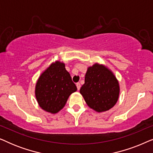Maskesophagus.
Returning <instances> with one entry per match:
<instances>
[{
  "label": "esophagus",
  "instance_id": "esophagus-1",
  "mask_svg": "<svg viewBox=\"0 0 153 153\" xmlns=\"http://www.w3.org/2000/svg\"><path fill=\"white\" fill-rule=\"evenodd\" d=\"M76 85V87H77V90L79 91V90H80V88H81V84L79 83H77Z\"/></svg>",
  "mask_w": 153,
  "mask_h": 153
}]
</instances>
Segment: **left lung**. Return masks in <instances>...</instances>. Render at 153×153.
Listing matches in <instances>:
<instances>
[{"label":"left lung","mask_w":153,"mask_h":153,"mask_svg":"<svg viewBox=\"0 0 153 153\" xmlns=\"http://www.w3.org/2000/svg\"><path fill=\"white\" fill-rule=\"evenodd\" d=\"M119 93L118 81L106 67L95 63L88 68L80 93L90 108L97 112L109 110L118 101Z\"/></svg>","instance_id":"1"}]
</instances>
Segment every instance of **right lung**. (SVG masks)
Listing matches in <instances>:
<instances>
[{"mask_svg":"<svg viewBox=\"0 0 153 153\" xmlns=\"http://www.w3.org/2000/svg\"><path fill=\"white\" fill-rule=\"evenodd\" d=\"M76 90L65 64L56 61L39 77L35 85V97L43 110L56 114L64 107L69 96Z\"/></svg>","mask_w":153,"mask_h":153,"instance_id":"add662e5","label":"right lung"}]
</instances>
